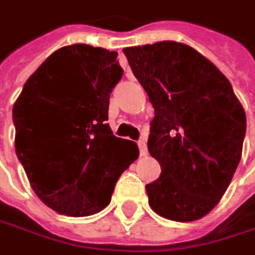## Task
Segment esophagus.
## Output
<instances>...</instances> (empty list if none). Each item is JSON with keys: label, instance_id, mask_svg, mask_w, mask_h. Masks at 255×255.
<instances>
[{"label": "esophagus", "instance_id": "34e87169", "mask_svg": "<svg viewBox=\"0 0 255 255\" xmlns=\"http://www.w3.org/2000/svg\"><path fill=\"white\" fill-rule=\"evenodd\" d=\"M138 147H139V154H141V157H147L148 151H147V144H145V141H144V139L138 141Z\"/></svg>", "mask_w": 255, "mask_h": 255}]
</instances>
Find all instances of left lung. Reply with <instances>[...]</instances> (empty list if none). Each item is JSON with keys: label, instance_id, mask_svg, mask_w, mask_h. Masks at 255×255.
Masks as SVG:
<instances>
[{"label": "left lung", "instance_id": "left-lung-1", "mask_svg": "<svg viewBox=\"0 0 255 255\" xmlns=\"http://www.w3.org/2000/svg\"><path fill=\"white\" fill-rule=\"evenodd\" d=\"M123 51L154 107L148 151L161 175L145 185L149 207L172 221L200 220L237 170L246 111L227 77L187 44L160 41Z\"/></svg>", "mask_w": 255, "mask_h": 255}]
</instances>
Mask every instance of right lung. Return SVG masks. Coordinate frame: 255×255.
I'll use <instances>...</instances> for the list:
<instances>
[{
    "label": "right lung",
    "mask_w": 255,
    "mask_h": 255,
    "mask_svg": "<svg viewBox=\"0 0 255 255\" xmlns=\"http://www.w3.org/2000/svg\"><path fill=\"white\" fill-rule=\"evenodd\" d=\"M116 51L62 47L38 67L12 108L15 152L32 190L54 211L93 216L111 201L138 147L107 124L110 94L123 77Z\"/></svg>",
    "instance_id": "right-lung-1"
}]
</instances>
